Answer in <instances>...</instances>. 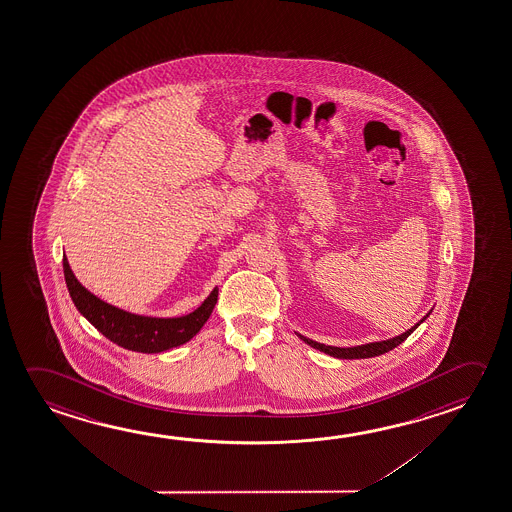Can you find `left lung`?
I'll return each instance as SVG.
<instances>
[{"label":"left lung","instance_id":"obj_1","mask_svg":"<svg viewBox=\"0 0 512 512\" xmlns=\"http://www.w3.org/2000/svg\"><path fill=\"white\" fill-rule=\"evenodd\" d=\"M432 312V310H430ZM430 312H428L427 316L423 319H419L418 323L414 325V327L409 328L407 332H403L400 336L391 337V339H386V341H377V343H366L361 344V346H352V348H339V346H328V344H321L318 341H312L309 337L302 336V334H298V337L302 339L303 343L309 344L312 348H316L319 352L328 353L330 357H336V359H369V357H377V355H382V353H387L389 350H393L396 348L398 344H402L407 337L411 336L412 332L416 330V328L425 321V319L430 316Z\"/></svg>","mask_w":512,"mask_h":512}]
</instances>
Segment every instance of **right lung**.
I'll return each mask as SVG.
<instances>
[{"label":"right lung","mask_w":512,"mask_h":512,"mask_svg":"<svg viewBox=\"0 0 512 512\" xmlns=\"http://www.w3.org/2000/svg\"><path fill=\"white\" fill-rule=\"evenodd\" d=\"M62 264H64V277H66L69 296L78 312L112 343L132 352H166L191 341L207 323L214 305L218 302V287H214L198 309L180 318L139 316L103 302L96 294L85 289L69 268L66 255Z\"/></svg>","instance_id":"right-lung-1"}]
</instances>
